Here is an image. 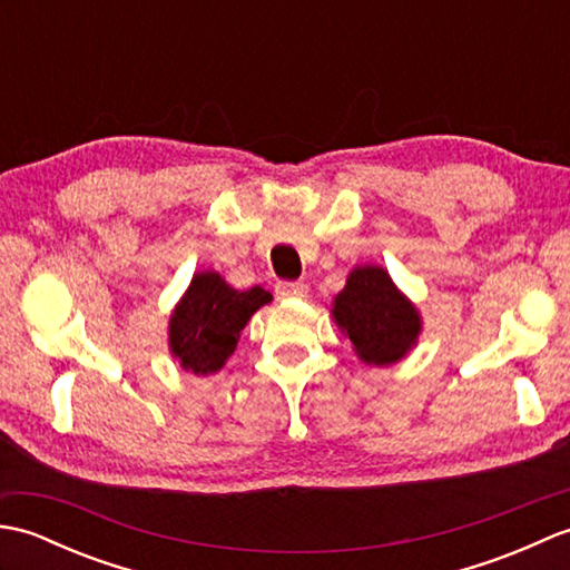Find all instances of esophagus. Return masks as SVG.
<instances>
[{"instance_id": "1", "label": "esophagus", "mask_w": 570, "mask_h": 570, "mask_svg": "<svg viewBox=\"0 0 570 570\" xmlns=\"http://www.w3.org/2000/svg\"><path fill=\"white\" fill-rule=\"evenodd\" d=\"M278 298H304L308 296V284L304 282H278L276 284Z\"/></svg>"}]
</instances>
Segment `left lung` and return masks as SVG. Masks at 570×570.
<instances>
[{
    "label": "left lung",
    "mask_w": 570,
    "mask_h": 570,
    "mask_svg": "<svg viewBox=\"0 0 570 570\" xmlns=\"http://www.w3.org/2000/svg\"><path fill=\"white\" fill-rule=\"evenodd\" d=\"M337 323L367 365H392L416 345L421 316L382 266H355L333 301Z\"/></svg>",
    "instance_id": "obj_1"
}]
</instances>
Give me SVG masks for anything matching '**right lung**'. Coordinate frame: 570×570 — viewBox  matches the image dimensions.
<instances>
[{"label": "right lung", "instance_id": "1", "mask_svg": "<svg viewBox=\"0 0 570 570\" xmlns=\"http://www.w3.org/2000/svg\"><path fill=\"white\" fill-rule=\"evenodd\" d=\"M269 301L272 294L262 286L237 292L217 272L196 274L168 321L171 355L186 372H217L235 353L252 313Z\"/></svg>", "mask_w": 570, "mask_h": 570}]
</instances>
